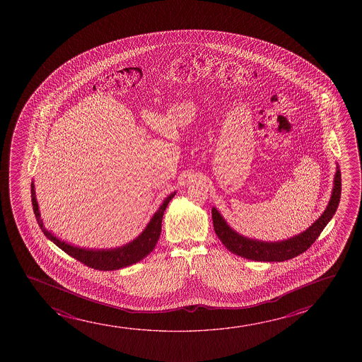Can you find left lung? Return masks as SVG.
<instances>
[{"label":"left lung","mask_w":362,"mask_h":362,"mask_svg":"<svg viewBox=\"0 0 362 362\" xmlns=\"http://www.w3.org/2000/svg\"><path fill=\"white\" fill-rule=\"evenodd\" d=\"M340 195H341V173L337 165L332 198L327 204V210L304 233L281 243H263V241L243 238L228 226L215 208L211 210L214 230L220 238V241L223 243V246L228 248L230 252L235 253L236 256L252 259V261H261V262L287 261L291 258L297 257L300 253L305 252L308 248L315 243V240L319 238V235L322 233L324 228L327 226V223L332 220L334 214L337 211L339 202H340Z\"/></svg>","instance_id":"obj_1"}]
</instances>
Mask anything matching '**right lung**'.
Returning <instances> with one entry per match:
<instances>
[{
    "label": "right lung",
    "instance_id": "obj_1",
    "mask_svg": "<svg viewBox=\"0 0 362 362\" xmlns=\"http://www.w3.org/2000/svg\"><path fill=\"white\" fill-rule=\"evenodd\" d=\"M30 194H32V205H33L35 218L45 236L71 257L78 259L79 262L84 263L85 266H88V267L99 269V271H114V269L127 267V266L139 262L146 256H148L149 253L153 251L154 246L159 240V235L162 231V218H163L164 211H165L169 202L175 195V193L170 194L168 198L164 200L163 204L158 209V211L154 214L153 218H151L147 228H144V233H141L139 238L134 240L132 243H127L122 247L114 248V250H85V248L76 247V246H70L64 241H60L59 238H55L54 235H52L45 228L43 221L40 218L38 203L35 199L33 182L30 184Z\"/></svg>",
    "mask_w": 362,
    "mask_h": 362
}]
</instances>
